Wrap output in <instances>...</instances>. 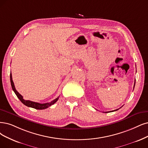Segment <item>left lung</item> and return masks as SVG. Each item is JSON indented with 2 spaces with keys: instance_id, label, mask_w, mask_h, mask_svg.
I'll use <instances>...</instances> for the list:
<instances>
[{
  "instance_id": "1",
  "label": "left lung",
  "mask_w": 148,
  "mask_h": 148,
  "mask_svg": "<svg viewBox=\"0 0 148 148\" xmlns=\"http://www.w3.org/2000/svg\"><path fill=\"white\" fill-rule=\"evenodd\" d=\"M135 83H134V86H135ZM119 110V109H116V110H113L112 112H114V111H116V110ZM105 113H108V112H105Z\"/></svg>"
}]
</instances>
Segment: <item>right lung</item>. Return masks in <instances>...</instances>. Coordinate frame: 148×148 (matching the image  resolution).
<instances>
[{
    "instance_id": "obj_1",
    "label": "right lung",
    "mask_w": 148,
    "mask_h": 148,
    "mask_svg": "<svg viewBox=\"0 0 148 148\" xmlns=\"http://www.w3.org/2000/svg\"><path fill=\"white\" fill-rule=\"evenodd\" d=\"M10 82H11V85H12V89L14 91L16 95L17 96V97L19 98V99L22 102V103H23L25 106H26L27 107L34 108L37 109V110H42V109L47 108L49 107H50L51 106L54 104V103L58 101V98H59V97H58L57 98H56V99L53 100L51 102L45 103H38V102L30 101H29V100H25V99H23V96H21L15 88V86H14L13 81V79H12V73H10Z\"/></svg>"
}]
</instances>
